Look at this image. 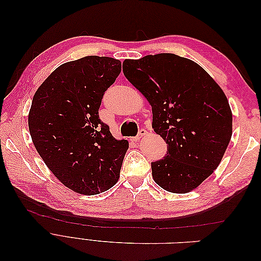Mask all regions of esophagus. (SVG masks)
Listing matches in <instances>:
<instances>
[{
	"mask_svg": "<svg viewBox=\"0 0 261 261\" xmlns=\"http://www.w3.org/2000/svg\"><path fill=\"white\" fill-rule=\"evenodd\" d=\"M146 135H147V130H146L145 128H141V129H139V132H138L137 137L133 138V140H134V141H138L141 137H144V136H146Z\"/></svg>",
	"mask_w": 261,
	"mask_h": 261,
	"instance_id": "esophagus-1",
	"label": "esophagus"
}]
</instances>
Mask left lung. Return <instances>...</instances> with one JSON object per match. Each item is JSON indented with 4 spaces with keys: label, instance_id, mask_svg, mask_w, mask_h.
Masks as SVG:
<instances>
[{
    "label": "left lung",
    "instance_id": "left-lung-1",
    "mask_svg": "<svg viewBox=\"0 0 261 261\" xmlns=\"http://www.w3.org/2000/svg\"><path fill=\"white\" fill-rule=\"evenodd\" d=\"M123 73L152 109V128L168 144L151 163L165 191L186 194L209 177L232 137V111L221 87L200 65L176 54L125 60Z\"/></svg>",
    "mask_w": 261,
    "mask_h": 261
}]
</instances>
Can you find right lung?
Here are the masks:
<instances>
[{
	"instance_id": "add662e5",
	"label": "right lung",
	"mask_w": 261,
	"mask_h": 261,
	"mask_svg": "<svg viewBox=\"0 0 261 261\" xmlns=\"http://www.w3.org/2000/svg\"><path fill=\"white\" fill-rule=\"evenodd\" d=\"M121 65L97 55L64 63L34 96L28 114L31 139L54 176L75 193H103L120 177L128 141L112 136L99 118V108Z\"/></svg>"
}]
</instances>
